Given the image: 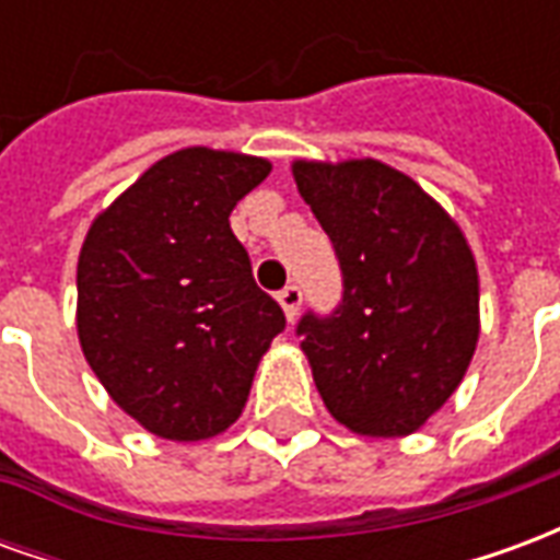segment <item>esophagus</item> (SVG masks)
<instances>
[{
    "label": "esophagus",
    "mask_w": 560,
    "mask_h": 560,
    "mask_svg": "<svg viewBox=\"0 0 560 560\" xmlns=\"http://www.w3.org/2000/svg\"><path fill=\"white\" fill-rule=\"evenodd\" d=\"M279 303L281 308H284L288 320H296V315H300V305H303V291H300L296 284H288V288H281L279 291Z\"/></svg>",
    "instance_id": "esophagus-1"
}]
</instances>
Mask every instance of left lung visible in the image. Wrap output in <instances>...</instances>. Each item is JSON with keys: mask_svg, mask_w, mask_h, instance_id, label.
I'll use <instances>...</instances> for the list:
<instances>
[{"mask_svg": "<svg viewBox=\"0 0 560 560\" xmlns=\"http://www.w3.org/2000/svg\"><path fill=\"white\" fill-rule=\"evenodd\" d=\"M341 267V303L296 324L317 393L351 432L420 429L468 372L480 339L470 245L441 203L375 159L293 161Z\"/></svg>", "mask_w": 560, "mask_h": 560, "instance_id": "1", "label": "left lung"}]
</instances>
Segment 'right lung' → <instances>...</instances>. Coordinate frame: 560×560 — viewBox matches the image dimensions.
Wrapping results in <instances>:
<instances>
[{
    "instance_id": "1",
    "label": "right lung",
    "mask_w": 560,
    "mask_h": 560,
    "mask_svg": "<svg viewBox=\"0 0 560 560\" xmlns=\"http://www.w3.org/2000/svg\"><path fill=\"white\" fill-rule=\"evenodd\" d=\"M267 159L188 147L155 161L92 221L78 260V336L110 399L167 441H203L243 413L284 329L255 284L231 212Z\"/></svg>"
}]
</instances>
